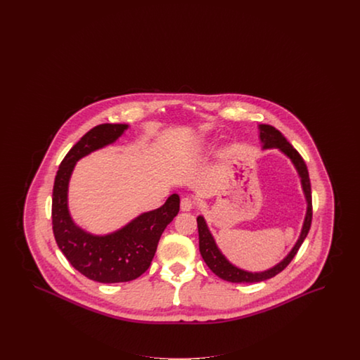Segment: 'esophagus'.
Returning a JSON list of instances; mask_svg holds the SVG:
<instances>
[{"label":"esophagus","instance_id":"obj_1","mask_svg":"<svg viewBox=\"0 0 360 360\" xmlns=\"http://www.w3.org/2000/svg\"><path fill=\"white\" fill-rule=\"evenodd\" d=\"M193 207H194V200H193L191 197H184V198L181 200V210L188 212V210H191Z\"/></svg>","mask_w":360,"mask_h":360}]
</instances>
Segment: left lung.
I'll use <instances>...</instances> for the list:
<instances>
[{
  "mask_svg": "<svg viewBox=\"0 0 360 360\" xmlns=\"http://www.w3.org/2000/svg\"><path fill=\"white\" fill-rule=\"evenodd\" d=\"M259 139L263 144V150L278 148L281 153H283L290 159L291 163L294 165L295 170L301 178V185H302V190H304V194H305V198H307L308 207H307V214H305V220L302 224L300 238L297 240V243L294 244V247L291 248L288 257H285L282 262H279L278 264H275L274 267H271L266 271H260V273L245 271V270H241L239 267H236L235 264H232L219 250L216 241L213 239V236H212V233H210V231L206 225L205 219L202 216L197 217L201 257L205 260L207 267L219 278H221L224 281H228V282H233V283L262 282V281L273 278L275 275L279 274L282 270H285L288 267V264L292 260V257H295V254L298 252V250H300L301 244L304 243L305 238L308 236L310 224H311L313 212H311L310 179H309L308 167H307L302 156L298 154V151L286 140V137L283 136L276 128L271 127V125H267V124H260L259 125Z\"/></svg>",
  "mask_w": 360,
  "mask_h": 360,
  "instance_id": "left-lung-1",
  "label": "left lung"
}]
</instances>
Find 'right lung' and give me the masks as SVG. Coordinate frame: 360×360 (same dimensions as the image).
Returning a JSON list of instances; mask_svg holds the SVG:
<instances>
[{
  "mask_svg": "<svg viewBox=\"0 0 360 360\" xmlns=\"http://www.w3.org/2000/svg\"><path fill=\"white\" fill-rule=\"evenodd\" d=\"M127 128V124H101L90 129L62 160L52 190V231L59 250L75 270L101 283L128 282L146 273L163 231L179 212V195L172 194L165 205L141 213L109 235H91L72 221L68 191L75 163L115 143Z\"/></svg>",
  "mask_w": 360,
  "mask_h": 360,
  "instance_id": "right-lung-1",
  "label": "right lung"
}]
</instances>
